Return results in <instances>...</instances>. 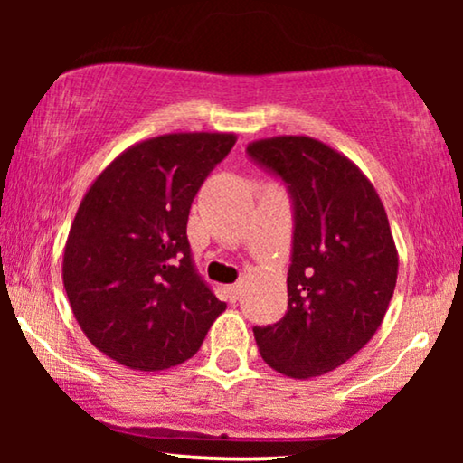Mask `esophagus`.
<instances>
[{"label":"esophagus","instance_id":"obj_1","mask_svg":"<svg viewBox=\"0 0 463 463\" xmlns=\"http://www.w3.org/2000/svg\"><path fill=\"white\" fill-rule=\"evenodd\" d=\"M240 295H242V284H232V287H230V297H232V299L233 301H236V299H240Z\"/></svg>","mask_w":463,"mask_h":463}]
</instances>
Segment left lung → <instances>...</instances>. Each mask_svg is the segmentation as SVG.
Instances as JSON below:
<instances>
[{
  "mask_svg": "<svg viewBox=\"0 0 463 463\" xmlns=\"http://www.w3.org/2000/svg\"><path fill=\"white\" fill-rule=\"evenodd\" d=\"M246 151L295 200L288 309L252 328L259 354L287 377L325 375L363 350L388 312L398 276L388 214L369 176L318 138H259Z\"/></svg>",
  "mask_w": 463,
  "mask_h": 463,
  "instance_id": "left-lung-1",
  "label": "left lung"
}]
</instances>
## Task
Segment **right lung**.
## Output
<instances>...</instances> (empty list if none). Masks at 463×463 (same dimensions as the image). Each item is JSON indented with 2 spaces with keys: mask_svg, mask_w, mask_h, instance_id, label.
I'll use <instances>...</instances> for the list:
<instances>
[{
  "mask_svg": "<svg viewBox=\"0 0 463 463\" xmlns=\"http://www.w3.org/2000/svg\"><path fill=\"white\" fill-rule=\"evenodd\" d=\"M233 132H168L130 145L88 187L62 255L88 341L132 371L192 358L227 303L195 274L189 208Z\"/></svg>",
  "mask_w": 463,
  "mask_h": 463,
  "instance_id": "1",
  "label": "right lung"
}]
</instances>
